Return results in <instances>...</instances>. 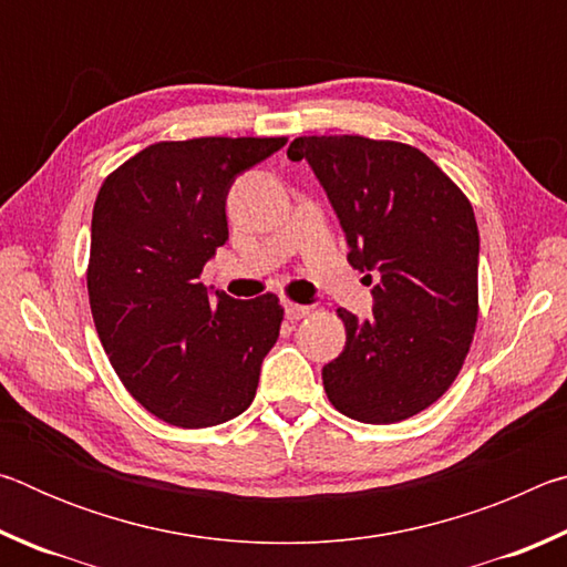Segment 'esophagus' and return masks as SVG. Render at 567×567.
<instances>
[{
    "mask_svg": "<svg viewBox=\"0 0 567 567\" xmlns=\"http://www.w3.org/2000/svg\"><path fill=\"white\" fill-rule=\"evenodd\" d=\"M285 315H287V320H292V322L295 320H302V318H307V315H310V307L287 300L285 302Z\"/></svg>",
    "mask_w": 567,
    "mask_h": 567,
    "instance_id": "34e87169",
    "label": "esophagus"
}]
</instances>
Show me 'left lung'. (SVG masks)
<instances>
[{
	"label": "left lung",
	"instance_id": "8db88e82",
	"mask_svg": "<svg viewBox=\"0 0 567 567\" xmlns=\"http://www.w3.org/2000/svg\"><path fill=\"white\" fill-rule=\"evenodd\" d=\"M307 159L348 237V262L375 272V318L338 307L344 350L322 368L334 410L390 425L433 405L453 385L477 324L475 213L425 152L362 134H312L287 147ZM368 285L370 275H364Z\"/></svg>",
	"mask_w": 567,
	"mask_h": 567
}]
</instances>
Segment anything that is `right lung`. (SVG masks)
I'll return each mask as SVG.
<instances>
[{
	"instance_id": "obj_1",
	"label": "right lung",
	"mask_w": 567,
	"mask_h": 567,
	"mask_svg": "<svg viewBox=\"0 0 567 567\" xmlns=\"http://www.w3.org/2000/svg\"><path fill=\"white\" fill-rule=\"evenodd\" d=\"M285 142H155L102 182L87 265L94 328L122 385L167 425L213 427L255 398L282 305L272 292L215 305L199 275L229 237V185Z\"/></svg>"
}]
</instances>
